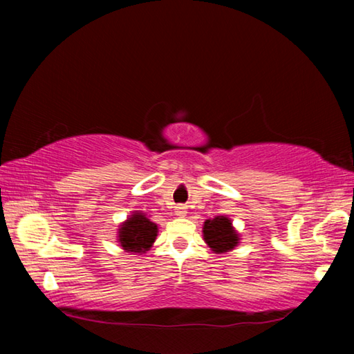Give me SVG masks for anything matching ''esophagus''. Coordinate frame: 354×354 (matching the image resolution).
I'll return each instance as SVG.
<instances>
[{
	"instance_id": "obj_1",
	"label": "esophagus",
	"mask_w": 354,
	"mask_h": 354,
	"mask_svg": "<svg viewBox=\"0 0 354 354\" xmlns=\"http://www.w3.org/2000/svg\"><path fill=\"white\" fill-rule=\"evenodd\" d=\"M175 214L178 215V217H185V214H187V207L185 206H176L175 207Z\"/></svg>"
}]
</instances>
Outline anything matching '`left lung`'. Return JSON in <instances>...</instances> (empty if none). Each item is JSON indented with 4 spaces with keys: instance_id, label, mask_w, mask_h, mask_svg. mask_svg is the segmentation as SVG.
<instances>
[{
    "instance_id": "obj_1",
    "label": "left lung",
    "mask_w": 354,
    "mask_h": 354,
    "mask_svg": "<svg viewBox=\"0 0 354 354\" xmlns=\"http://www.w3.org/2000/svg\"><path fill=\"white\" fill-rule=\"evenodd\" d=\"M203 239L215 254H225L241 243V234L226 215H217L203 225Z\"/></svg>"
}]
</instances>
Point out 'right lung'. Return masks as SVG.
Returning a JSON list of instances; mask_svg holds the SVG:
<instances>
[{
  "instance_id": "add662e5",
  "label": "right lung",
  "mask_w": 354,
  "mask_h": 354,
  "mask_svg": "<svg viewBox=\"0 0 354 354\" xmlns=\"http://www.w3.org/2000/svg\"><path fill=\"white\" fill-rule=\"evenodd\" d=\"M158 232V225L145 212L134 211L123 223H120L117 242L127 253L143 254L153 247Z\"/></svg>"
}]
</instances>
